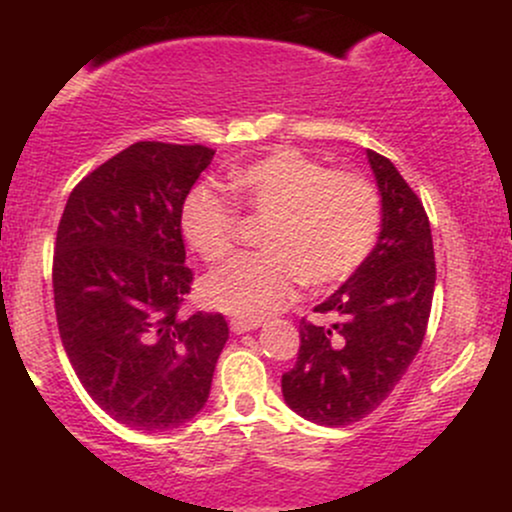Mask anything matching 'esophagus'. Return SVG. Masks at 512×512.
I'll return each instance as SVG.
<instances>
[{"label":"esophagus","mask_w":512,"mask_h":512,"mask_svg":"<svg viewBox=\"0 0 512 512\" xmlns=\"http://www.w3.org/2000/svg\"><path fill=\"white\" fill-rule=\"evenodd\" d=\"M260 325H262L260 320H240V317H236V320H231V332L233 334H245V332L257 330Z\"/></svg>","instance_id":"1"}]
</instances>
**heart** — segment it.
<instances>
[{
  "label": "heart",
  "instance_id": "obj_1",
  "mask_svg": "<svg viewBox=\"0 0 512 512\" xmlns=\"http://www.w3.org/2000/svg\"><path fill=\"white\" fill-rule=\"evenodd\" d=\"M236 187L257 214L267 252L243 255L209 274L207 305L240 320H262L291 303L305 279L310 286L342 284L366 262L380 231V202L361 175L332 173L296 149H276L240 168ZM180 231L207 262L231 255L238 211L209 187H195L180 209Z\"/></svg>",
  "mask_w": 512,
  "mask_h": 512
}]
</instances>
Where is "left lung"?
I'll return each mask as SVG.
<instances>
[{"label":"left lung","instance_id":"1","mask_svg":"<svg viewBox=\"0 0 512 512\" xmlns=\"http://www.w3.org/2000/svg\"><path fill=\"white\" fill-rule=\"evenodd\" d=\"M383 223L375 248L317 313L334 325L301 320L296 366L281 375L284 402L320 426H349L385 402L424 342L436 260L431 223L395 163L366 151Z\"/></svg>","mask_w":512,"mask_h":512}]
</instances>
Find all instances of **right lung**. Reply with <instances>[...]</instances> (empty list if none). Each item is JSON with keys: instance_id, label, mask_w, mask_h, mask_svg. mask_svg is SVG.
I'll return each instance as SVG.
<instances>
[{"instance_id": "obj_1", "label": "right lung", "mask_w": 512, "mask_h": 512, "mask_svg": "<svg viewBox=\"0 0 512 512\" xmlns=\"http://www.w3.org/2000/svg\"><path fill=\"white\" fill-rule=\"evenodd\" d=\"M214 154L199 144L127 146L74 187L57 228L62 346L93 402L137 431L195 419L228 339L221 313L180 315L192 286L180 209Z\"/></svg>"}]
</instances>
